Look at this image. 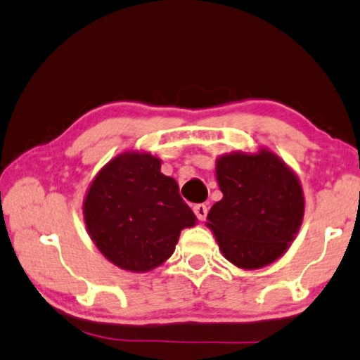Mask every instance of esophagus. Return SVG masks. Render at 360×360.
Returning <instances> with one entry per match:
<instances>
[{"instance_id": "esophagus-1", "label": "esophagus", "mask_w": 360, "mask_h": 360, "mask_svg": "<svg viewBox=\"0 0 360 360\" xmlns=\"http://www.w3.org/2000/svg\"><path fill=\"white\" fill-rule=\"evenodd\" d=\"M194 213H195V216H198L199 221H205L208 208H207V205H203V203H198V205H194Z\"/></svg>"}]
</instances>
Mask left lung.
I'll return each instance as SVG.
<instances>
[{"label": "left lung", "instance_id": "1", "mask_svg": "<svg viewBox=\"0 0 360 360\" xmlns=\"http://www.w3.org/2000/svg\"><path fill=\"white\" fill-rule=\"evenodd\" d=\"M214 171L222 199L210 208L207 227L222 255L240 269H260L281 259L306 208L296 172L263 147L219 155Z\"/></svg>", "mask_w": 360, "mask_h": 360}]
</instances>
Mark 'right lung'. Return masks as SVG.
I'll list each match as a JSON object with an SVG mask.
<instances>
[{
	"mask_svg": "<svg viewBox=\"0 0 360 360\" xmlns=\"http://www.w3.org/2000/svg\"><path fill=\"white\" fill-rule=\"evenodd\" d=\"M86 230L117 268L148 273L174 254L183 229L198 218L161 172V160L128 150L114 157L91 181L83 200Z\"/></svg>",
	"mask_w": 360,
	"mask_h": 360,
	"instance_id": "right-lung-1",
	"label": "right lung"
}]
</instances>
